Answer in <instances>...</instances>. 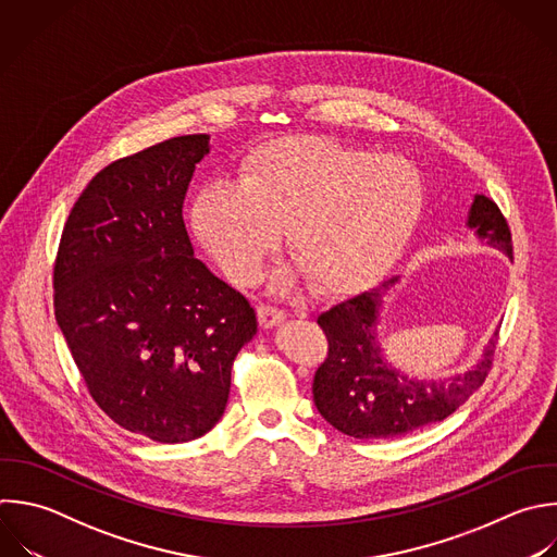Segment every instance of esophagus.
Wrapping results in <instances>:
<instances>
[{
  "mask_svg": "<svg viewBox=\"0 0 557 557\" xmlns=\"http://www.w3.org/2000/svg\"><path fill=\"white\" fill-rule=\"evenodd\" d=\"M259 313V322L263 329H274L278 324H283L287 320V313L283 309H276V307H270V305H261L257 309Z\"/></svg>",
  "mask_w": 557,
  "mask_h": 557,
  "instance_id": "obj_1",
  "label": "esophagus"
}]
</instances>
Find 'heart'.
<instances>
[{"label":"heart","instance_id":"1","mask_svg":"<svg viewBox=\"0 0 557 557\" xmlns=\"http://www.w3.org/2000/svg\"><path fill=\"white\" fill-rule=\"evenodd\" d=\"M418 170L320 135L281 137L242 163V183H207L194 228L237 283L259 276L281 228L292 259L322 292H346L383 272L422 209Z\"/></svg>","mask_w":557,"mask_h":557}]
</instances>
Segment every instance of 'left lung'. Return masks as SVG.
<instances>
[{
    "label": "left lung",
    "mask_w": 557,
    "mask_h": 557,
    "mask_svg": "<svg viewBox=\"0 0 557 557\" xmlns=\"http://www.w3.org/2000/svg\"><path fill=\"white\" fill-rule=\"evenodd\" d=\"M466 224L487 246L511 257L507 220L490 198L474 196ZM394 283L396 276L318 315L329 355L313 376V403L329 424L359 440L396 437L444 420L481 387L492 368L496 333L481 359L450 379H407L387 363L376 324L383 296Z\"/></svg>",
    "instance_id": "obj_1"
}]
</instances>
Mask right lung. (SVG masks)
<instances>
[{
    "mask_svg": "<svg viewBox=\"0 0 557 557\" xmlns=\"http://www.w3.org/2000/svg\"><path fill=\"white\" fill-rule=\"evenodd\" d=\"M209 135L174 137L98 172L54 263V313L98 407L178 444L211 431L231 368L257 333L237 289L194 257L183 202Z\"/></svg>",
    "mask_w": 557,
    "mask_h": 557,
    "instance_id": "add662e5",
    "label": "right lung"
}]
</instances>
